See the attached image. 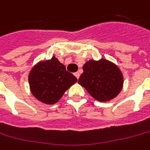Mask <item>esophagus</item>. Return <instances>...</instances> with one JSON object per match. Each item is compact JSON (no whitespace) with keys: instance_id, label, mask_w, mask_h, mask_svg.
<instances>
[{"instance_id":"obj_1","label":"esophagus","mask_w":150,"mask_h":150,"mask_svg":"<svg viewBox=\"0 0 150 150\" xmlns=\"http://www.w3.org/2000/svg\"><path fill=\"white\" fill-rule=\"evenodd\" d=\"M74 75H75V77H76V78H77V79H79V77H80V74H79V71L75 72V73H74Z\"/></svg>"}]
</instances>
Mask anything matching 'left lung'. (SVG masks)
<instances>
[{
    "label": "left lung",
    "instance_id": "1",
    "mask_svg": "<svg viewBox=\"0 0 150 150\" xmlns=\"http://www.w3.org/2000/svg\"><path fill=\"white\" fill-rule=\"evenodd\" d=\"M83 70L79 83L95 100L100 102L109 101L121 92L123 77L115 64L105 59L90 60L83 65Z\"/></svg>",
    "mask_w": 150,
    "mask_h": 150
}]
</instances>
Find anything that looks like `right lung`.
<instances>
[{
    "label": "right lung",
    "instance_id": "right-lung-1",
    "mask_svg": "<svg viewBox=\"0 0 150 150\" xmlns=\"http://www.w3.org/2000/svg\"><path fill=\"white\" fill-rule=\"evenodd\" d=\"M77 81L55 56L35 65L28 76L31 93L37 100L49 105L56 103Z\"/></svg>",
    "mask_w": 150,
    "mask_h": 150
}]
</instances>
